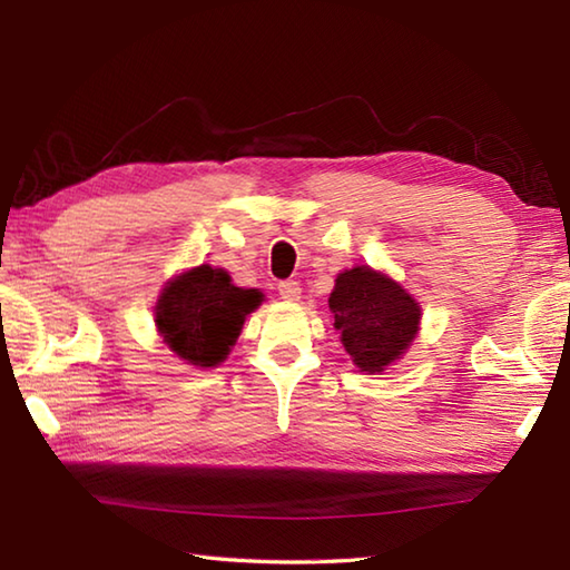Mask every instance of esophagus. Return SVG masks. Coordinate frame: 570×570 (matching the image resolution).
<instances>
[{
  "label": "esophagus",
  "instance_id": "esophagus-1",
  "mask_svg": "<svg viewBox=\"0 0 570 570\" xmlns=\"http://www.w3.org/2000/svg\"><path fill=\"white\" fill-rule=\"evenodd\" d=\"M278 296L284 301H298L301 298V284L294 282V278H286V282H278Z\"/></svg>",
  "mask_w": 570,
  "mask_h": 570
}]
</instances>
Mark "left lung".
<instances>
[{"instance_id":"8db88e82","label":"left lung","mask_w":570,"mask_h":570,"mask_svg":"<svg viewBox=\"0 0 570 570\" xmlns=\"http://www.w3.org/2000/svg\"><path fill=\"white\" fill-rule=\"evenodd\" d=\"M341 341L362 372H382L416 337L421 308L402 286L370 266L335 278L328 298Z\"/></svg>"}]
</instances>
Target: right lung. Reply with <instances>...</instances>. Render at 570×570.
Wrapping results in <instances>:
<instances>
[{"mask_svg":"<svg viewBox=\"0 0 570 570\" xmlns=\"http://www.w3.org/2000/svg\"><path fill=\"white\" fill-rule=\"evenodd\" d=\"M259 304L257 288L229 284L227 272L203 264L164 288L156 304V325L178 357L198 367H215L235 345L247 313Z\"/></svg>","mask_w":570,"mask_h":570,"instance_id":"1","label":"right lung"}]
</instances>
